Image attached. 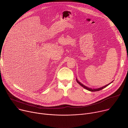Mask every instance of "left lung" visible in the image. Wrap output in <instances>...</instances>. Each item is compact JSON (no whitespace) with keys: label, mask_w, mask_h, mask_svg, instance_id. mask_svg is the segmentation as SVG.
<instances>
[{"label":"left lung","mask_w":128,"mask_h":128,"mask_svg":"<svg viewBox=\"0 0 128 128\" xmlns=\"http://www.w3.org/2000/svg\"><path fill=\"white\" fill-rule=\"evenodd\" d=\"M76 80L78 84H80L85 89H86V90H88V91H91V92H95V91H100V90H101L103 89L104 88H106V86H109L110 84H111L113 82V81H112V82H110V84H106V86H102V87H100V88H96V89H94V88H89V87L86 86L84 85V84H82L79 81H78V80H77V78H76Z\"/></svg>","instance_id":"8db88e82"}]
</instances>
